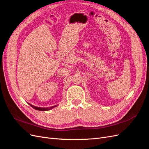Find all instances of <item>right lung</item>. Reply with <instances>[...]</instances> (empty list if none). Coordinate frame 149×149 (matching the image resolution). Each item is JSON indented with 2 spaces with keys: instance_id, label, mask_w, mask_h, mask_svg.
<instances>
[{
  "instance_id": "1",
  "label": "right lung",
  "mask_w": 149,
  "mask_h": 149,
  "mask_svg": "<svg viewBox=\"0 0 149 149\" xmlns=\"http://www.w3.org/2000/svg\"><path fill=\"white\" fill-rule=\"evenodd\" d=\"M29 104L32 107L33 109H36V110H38V111H49V110H51L52 109H53L54 107H56L58 105H55V106H53L51 107H37V106H35L32 104H31L29 103Z\"/></svg>"
}]
</instances>
